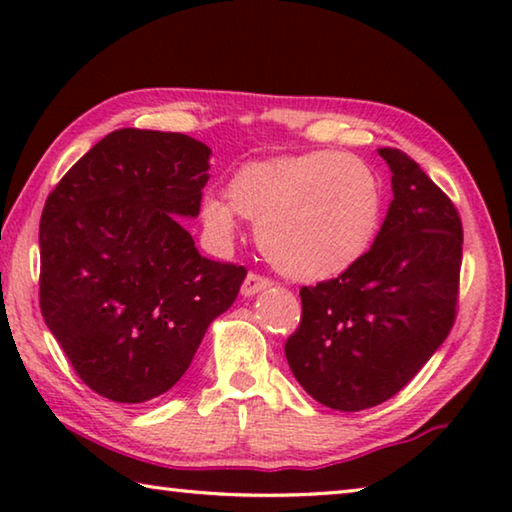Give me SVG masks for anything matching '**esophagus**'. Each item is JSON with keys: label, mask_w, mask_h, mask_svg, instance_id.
Here are the masks:
<instances>
[{"label": "esophagus", "mask_w": 512, "mask_h": 512, "mask_svg": "<svg viewBox=\"0 0 512 512\" xmlns=\"http://www.w3.org/2000/svg\"><path fill=\"white\" fill-rule=\"evenodd\" d=\"M268 287H271V280H268V277L257 275V273H248L244 284H241V296H244V298H253L255 293L264 291V289H268Z\"/></svg>", "instance_id": "34e87169"}]
</instances>
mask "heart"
<instances>
[{"label": "heart", "instance_id": "heart-1", "mask_svg": "<svg viewBox=\"0 0 512 512\" xmlns=\"http://www.w3.org/2000/svg\"><path fill=\"white\" fill-rule=\"evenodd\" d=\"M201 221L232 239L235 213L257 225V244L296 282H327L368 255L384 216V187L366 162L341 151H307L241 164Z\"/></svg>", "mask_w": 512, "mask_h": 512}]
</instances>
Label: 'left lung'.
<instances>
[{"label": "left lung", "instance_id": "obj_1", "mask_svg": "<svg viewBox=\"0 0 512 512\" xmlns=\"http://www.w3.org/2000/svg\"><path fill=\"white\" fill-rule=\"evenodd\" d=\"M377 153L393 201L375 244L348 273L300 289V327L284 345L298 384L348 413L391 400L443 345L463 259L454 203L406 153Z\"/></svg>", "mask_w": 512, "mask_h": 512}]
</instances>
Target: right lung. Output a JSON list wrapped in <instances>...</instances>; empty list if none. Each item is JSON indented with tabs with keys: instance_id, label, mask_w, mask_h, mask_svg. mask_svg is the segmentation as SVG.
I'll use <instances>...</instances> for the list:
<instances>
[{
	"instance_id": "right-lung-1",
	"label": "right lung",
	"mask_w": 512,
	"mask_h": 512,
	"mask_svg": "<svg viewBox=\"0 0 512 512\" xmlns=\"http://www.w3.org/2000/svg\"><path fill=\"white\" fill-rule=\"evenodd\" d=\"M210 146L121 128L49 194L40 219V309L94 393L142 404L185 375L246 268L203 257L196 219Z\"/></svg>"
}]
</instances>
